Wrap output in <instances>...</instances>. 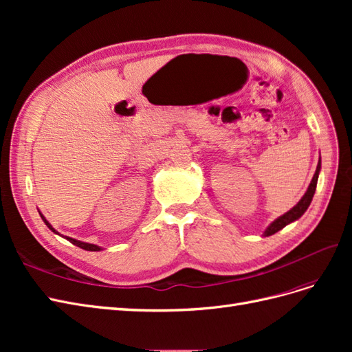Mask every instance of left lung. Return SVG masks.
I'll return each mask as SVG.
<instances>
[{
  "instance_id": "left-lung-1",
  "label": "left lung",
  "mask_w": 352,
  "mask_h": 352,
  "mask_svg": "<svg viewBox=\"0 0 352 352\" xmlns=\"http://www.w3.org/2000/svg\"><path fill=\"white\" fill-rule=\"evenodd\" d=\"M320 170H322V158L318 160L317 163V168H316V173L311 179L310 185H308L307 188V192L302 195V198L298 201V204H295L289 211H286L285 214H282L280 217H278L276 220H273L270 225L265 228V230L263 232V236H270V235H274L276 232H279L280 229H283L285 226L291 225L292 221L300 219L304 212L307 211V208L310 207L311 204V199L314 197V192H316V186H317V180H318V175H320Z\"/></svg>"
}]
</instances>
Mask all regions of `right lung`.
<instances>
[{
    "instance_id": "1",
    "label": "right lung",
    "mask_w": 352,
    "mask_h": 352,
    "mask_svg": "<svg viewBox=\"0 0 352 352\" xmlns=\"http://www.w3.org/2000/svg\"><path fill=\"white\" fill-rule=\"evenodd\" d=\"M39 216H41V219H42V220H44V223L47 225V228H48L51 232H54L56 235H60V233H58L54 228H52L51 223L44 217V214H42V212H39ZM60 236H63V235H60ZM63 238H66L69 242H72L73 245H76V247H79V248H82V250H87V251H102V247H98V245H95V243H89V242L78 241V239L70 238V236H63Z\"/></svg>"
}]
</instances>
